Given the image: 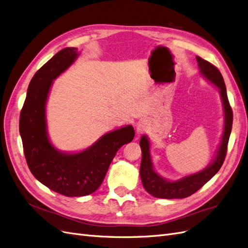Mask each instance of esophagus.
I'll use <instances>...</instances> for the list:
<instances>
[{
    "label": "esophagus",
    "instance_id": "esophagus-1",
    "mask_svg": "<svg viewBox=\"0 0 248 248\" xmlns=\"http://www.w3.org/2000/svg\"><path fill=\"white\" fill-rule=\"evenodd\" d=\"M146 128H147V122L145 121V120H144V121L139 122V124L137 126V133L138 134L142 133V132L146 130Z\"/></svg>",
    "mask_w": 248,
    "mask_h": 248
}]
</instances>
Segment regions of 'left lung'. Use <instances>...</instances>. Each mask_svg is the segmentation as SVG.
I'll return each mask as SVG.
<instances>
[{
    "instance_id": "left-lung-1",
    "label": "left lung",
    "mask_w": 248,
    "mask_h": 248,
    "mask_svg": "<svg viewBox=\"0 0 248 248\" xmlns=\"http://www.w3.org/2000/svg\"><path fill=\"white\" fill-rule=\"evenodd\" d=\"M200 72L202 77L219 90L224 110V128L220 146L217 151L214 161L202 170L189 176H186L178 181H169L163 179L154 170L151 156H150V144L148 138L142 136L140 140L141 149V162L140 168V175L144 188L151 196L159 199H184L197 192L201 187L204 186L211 179L222 166L227 155L228 142L232 125V110L228 99L227 89L220 71L214 65L209 63L201 57H196Z\"/></svg>"
}]
</instances>
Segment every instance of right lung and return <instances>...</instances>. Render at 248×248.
<instances>
[{
  "label": "right lung",
  "mask_w": 248,
  "mask_h": 248,
  "mask_svg": "<svg viewBox=\"0 0 248 248\" xmlns=\"http://www.w3.org/2000/svg\"><path fill=\"white\" fill-rule=\"evenodd\" d=\"M78 56V48L66 47L35 73L19 117V133L30 170L43 185L65 197H84L98 189L118 150L134 138L133 127L128 125L104 134L78 153L60 152L50 144L46 120L49 89L52 80Z\"/></svg>",
  "instance_id": "obj_1"
}]
</instances>
